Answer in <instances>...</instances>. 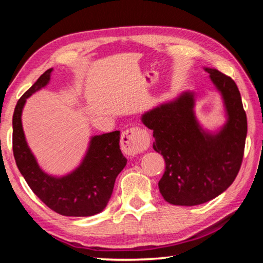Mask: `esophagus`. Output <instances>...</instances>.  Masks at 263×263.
Wrapping results in <instances>:
<instances>
[{
    "mask_svg": "<svg viewBox=\"0 0 263 263\" xmlns=\"http://www.w3.org/2000/svg\"><path fill=\"white\" fill-rule=\"evenodd\" d=\"M122 149L127 155L135 157L138 153L142 152L149 146V136L146 130L133 126L122 133L121 139Z\"/></svg>",
    "mask_w": 263,
    "mask_h": 263,
    "instance_id": "esophagus-1",
    "label": "esophagus"
}]
</instances>
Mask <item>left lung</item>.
Here are the masks:
<instances>
[{
    "instance_id": "1",
    "label": "left lung",
    "mask_w": 263,
    "mask_h": 263,
    "mask_svg": "<svg viewBox=\"0 0 263 263\" xmlns=\"http://www.w3.org/2000/svg\"><path fill=\"white\" fill-rule=\"evenodd\" d=\"M220 94L226 122L216 131L196 117V92L185 90L146 111L141 122L153 131V148L166 162L159 181L164 201L193 206L216 198L233 183L241 166L247 117L237 84L219 70L204 67Z\"/></svg>"
}]
</instances>
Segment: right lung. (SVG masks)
<instances>
[{"label":"right lung","instance_id":"1","mask_svg":"<svg viewBox=\"0 0 263 263\" xmlns=\"http://www.w3.org/2000/svg\"><path fill=\"white\" fill-rule=\"evenodd\" d=\"M53 68L47 69L17 102L12 117V151L21 174L43 203L62 216L90 217L102 212L112 195L116 177L127 160L114 131L92 136L79 166L68 174L57 176L43 171L30 149L22 125L26 100L50 83Z\"/></svg>","mask_w":263,"mask_h":263}]
</instances>
